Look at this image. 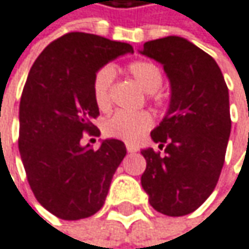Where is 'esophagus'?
Returning <instances> with one entry per match:
<instances>
[{
    "label": "esophagus",
    "instance_id": "1",
    "mask_svg": "<svg viewBox=\"0 0 249 249\" xmlns=\"http://www.w3.org/2000/svg\"><path fill=\"white\" fill-rule=\"evenodd\" d=\"M126 149H127V152H136V151H138V146H136L135 143L127 142V143H126Z\"/></svg>",
    "mask_w": 249,
    "mask_h": 249
}]
</instances>
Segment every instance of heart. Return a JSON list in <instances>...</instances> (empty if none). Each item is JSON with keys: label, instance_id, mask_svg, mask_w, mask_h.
<instances>
[{"label": "heart", "instance_id": "obj_1", "mask_svg": "<svg viewBox=\"0 0 249 249\" xmlns=\"http://www.w3.org/2000/svg\"><path fill=\"white\" fill-rule=\"evenodd\" d=\"M130 76L136 83L146 92L154 95L161 86L163 76L160 69L151 61L139 60L133 61L127 67ZM116 71L111 66L101 67L92 82V95L100 110H107L111 106V85ZM152 126V119L146 111H116L104 122V133L111 138L135 142L138 141L149 127Z\"/></svg>", "mask_w": 249, "mask_h": 249}]
</instances>
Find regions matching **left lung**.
Listing matches in <instances>:
<instances>
[{"instance_id": "left-lung-1", "label": "left lung", "mask_w": 249, "mask_h": 249, "mask_svg": "<svg viewBox=\"0 0 249 249\" xmlns=\"http://www.w3.org/2000/svg\"><path fill=\"white\" fill-rule=\"evenodd\" d=\"M139 53L159 61L170 82V103L151 138L164 149L141 154L149 204L179 217L195 211L219 180L231 136L229 90L214 58L180 36L148 41Z\"/></svg>"}]
</instances>
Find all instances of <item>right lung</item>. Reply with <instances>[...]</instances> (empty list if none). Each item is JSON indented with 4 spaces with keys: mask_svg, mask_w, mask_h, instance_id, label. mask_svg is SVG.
I'll use <instances>...</instances> for the list:
<instances>
[{
    "mask_svg": "<svg viewBox=\"0 0 249 249\" xmlns=\"http://www.w3.org/2000/svg\"><path fill=\"white\" fill-rule=\"evenodd\" d=\"M132 45L71 32L51 42L29 71L18 108V151L38 202L63 220L95 214L107 198L113 175L126 155L119 139L98 149L80 143L100 110L92 95L95 73Z\"/></svg>",
    "mask_w": 249,
    "mask_h": 249,
    "instance_id": "1",
    "label": "right lung"
}]
</instances>
